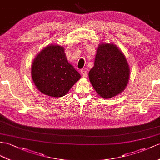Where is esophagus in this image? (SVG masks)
I'll return each instance as SVG.
<instances>
[{
  "instance_id": "obj_1",
  "label": "esophagus",
  "mask_w": 160,
  "mask_h": 160,
  "mask_svg": "<svg viewBox=\"0 0 160 160\" xmlns=\"http://www.w3.org/2000/svg\"><path fill=\"white\" fill-rule=\"evenodd\" d=\"M81 75H82V76H83V77H86L87 75H88V73H87L86 71H85V70H81Z\"/></svg>"
}]
</instances>
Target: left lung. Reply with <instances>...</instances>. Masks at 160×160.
Segmentation results:
<instances>
[{"label": "left lung", "instance_id": "8db88e82", "mask_svg": "<svg viewBox=\"0 0 160 160\" xmlns=\"http://www.w3.org/2000/svg\"><path fill=\"white\" fill-rule=\"evenodd\" d=\"M130 78V68L122 52L112 43L98 45L89 79L98 94L111 98L122 93Z\"/></svg>", "mask_w": 160, "mask_h": 160}]
</instances>
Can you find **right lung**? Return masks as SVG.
Listing matches in <instances>:
<instances>
[{
  "label": "right lung",
  "mask_w": 160,
  "mask_h": 160,
  "mask_svg": "<svg viewBox=\"0 0 160 160\" xmlns=\"http://www.w3.org/2000/svg\"><path fill=\"white\" fill-rule=\"evenodd\" d=\"M31 75L38 90L56 98L67 94L81 77L59 45H49L41 51L32 62Z\"/></svg>",
  "instance_id": "1"
}]
</instances>
